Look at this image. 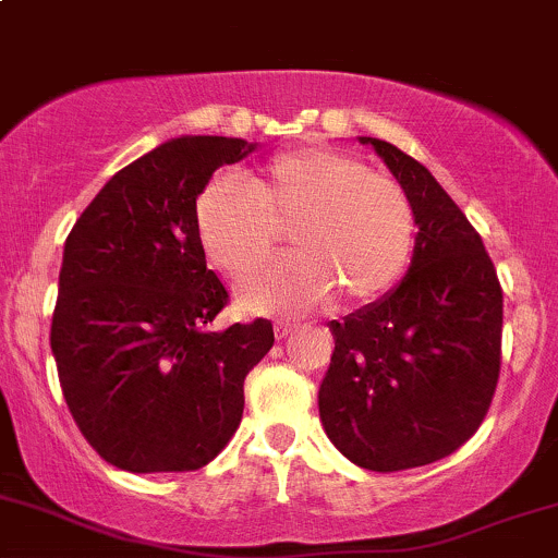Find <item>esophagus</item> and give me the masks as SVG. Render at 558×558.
Wrapping results in <instances>:
<instances>
[{"label": "esophagus", "instance_id": "34e87169", "mask_svg": "<svg viewBox=\"0 0 558 558\" xmlns=\"http://www.w3.org/2000/svg\"><path fill=\"white\" fill-rule=\"evenodd\" d=\"M296 330V323L291 320H278L275 323V339H286V336Z\"/></svg>", "mask_w": 558, "mask_h": 558}]
</instances>
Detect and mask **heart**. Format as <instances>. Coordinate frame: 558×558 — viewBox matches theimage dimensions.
I'll use <instances>...</instances> for the list:
<instances>
[{"instance_id":"obj_1","label":"heart","mask_w":558,"mask_h":558,"mask_svg":"<svg viewBox=\"0 0 558 558\" xmlns=\"http://www.w3.org/2000/svg\"><path fill=\"white\" fill-rule=\"evenodd\" d=\"M272 225H289L293 254L241 289L262 312H299L336 293L368 302L400 278L415 217L405 187L333 148L278 153L259 171L214 182L195 204V232L211 265L246 278L275 251Z\"/></svg>"}]
</instances>
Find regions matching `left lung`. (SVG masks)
Masks as SVG:
<instances>
[{"mask_svg":"<svg viewBox=\"0 0 558 558\" xmlns=\"http://www.w3.org/2000/svg\"><path fill=\"white\" fill-rule=\"evenodd\" d=\"M418 225L395 291L341 323L320 384L330 442L368 471L442 461L485 421L500 376L504 289L480 232L424 163L376 137Z\"/></svg>","mask_w":558,"mask_h":558,"instance_id":"1","label":"left lung"}]
</instances>
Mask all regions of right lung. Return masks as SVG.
<instances>
[{"label": "right lung", "mask_w": 558, "mask_h": 558, "mask_svg": "<svg viewBox=\"0 0 558 558\" xmlns=\"http://www.w3.org/2000/svg\"><path fill=\"white\" fill-rule=\"evenodd\" d=\"M238 137H177L116 171L65 238L50 344L65 405L110 466L195 471L243 415V381L272 347V323L211 330L230 304L206 267L195 198Z\"/></svg>", "instance_id": "add662e5"}]
</instances>
